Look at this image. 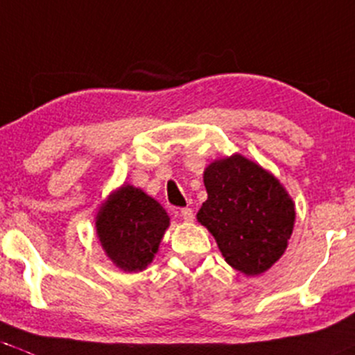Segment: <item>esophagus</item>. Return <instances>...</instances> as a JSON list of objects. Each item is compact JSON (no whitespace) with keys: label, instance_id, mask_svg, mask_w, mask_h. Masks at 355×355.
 <instances>
[{"label":"esophagus","instance_id":"esophagus-1","mask_svg":"<svg viewBox=\"0 0 355 355\" xmlns=\"http://www.w3.org/2000/svg\"><path fill=\"white\" fill-rule=\"evenodd\" d=\"M179 217L184 222H191L193 218H195V215H193L191 208H181V210H179Z\"/></svg>","mask_w":355,"mask_h":355}]
</instances>
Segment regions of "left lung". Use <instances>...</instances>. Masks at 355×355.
I'll use <instances>...</instances> for the list:
<instances>
[{
  "label": "left lung",
  "mask_w": 355,
  "mask_h": 355,
  "mask_svg": "<svg viewBox=\"0 0 355 355\" xmlns=\"http://www.w3.org/2000/svg\"><path fill=\"white\" fill-rule=\"evenodd\" d=\"M208 198L196 218L215 237L222 257L244 275H259L287 250L294 202L280 181L253 160L234 153L205 169Z\"/></svg>",
  "instance_id": "8db88e82"
}]
</instances>
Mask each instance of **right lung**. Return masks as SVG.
I'll return each instance as SVG.
<instances>
[{"label": "right lung", "instance_id": "add662e5", "mask_svg": "<svg viewBox=\"0 0 355 355\" xmlns=\"http://www.w3.org/2000/svg\"><path fill=\"white\" fill-rule=\"evenodd\" d=\"M169 215L157 200L135 186L112 191L96 217L102 250L123 272H141L159 251Z\"/></svg>", "mask_w": 355, "mask_h": 355}]
</instances>
